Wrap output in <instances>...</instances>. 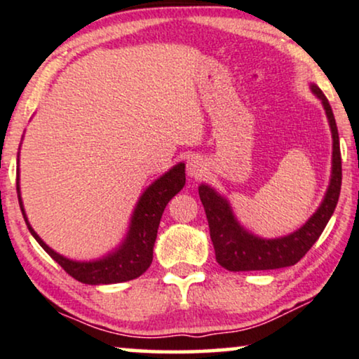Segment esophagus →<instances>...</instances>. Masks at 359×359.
Segmentation results:
<instances>
[{
  "instance_id": "obj_1",
  "label": "esophagus",
  "mask_w": 359,
  "mask_h": 359,
  "mask_svg": "<svg viewBox=\"0 0 359 359\" xmlns=\"http://www.w3.org/2000/svg\"><path fill=\"white\" fill-rule=\"evenodd\" d=\"M186 171H188L189 178L199 180L204 173H206V163H204L201 156H191L188 158V161H186Z\"/></svg>"
}]
</instances>
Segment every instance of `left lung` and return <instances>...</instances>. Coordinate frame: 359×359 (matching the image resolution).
Wrapping results in <instances>:
<instances>
[{
    "label": "left lung",
    "instance_id": "obj_1",
    "mask_svg": "<svg viewBox=\"0 0 359 359\" xmlns=\"http://www.w3.org/2000/svg\"><path fill=\"white\" fill-rule=\"evenodd\" d=\"M310 90L322 102L325 114H327L330 130H332L333 151L332 175H330L327 193H325L322 204L304 226L287 236L264 239V237L252 234L237 221L231 203L221 193H217L212 186L206 183L199 184V198H201L204 211H206L216 260L227 271H272V269L295 265L318 241L325 226L328 224L330 217L334 212L339 189H341V153H339L338 128L332 107L323 92L315 83H310Z\"/></svg>",
    "mask_w": 359,
    "mask_h": 359
}]
</instances>
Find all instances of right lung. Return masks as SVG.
I'll return each instance as SVG.
<instances>
[{
	"label": "right lung",
	"instance_id": "obj_1",
	"mask_svg": "<svg viewBox=\"0 0 359 359\" xmlns=\"http://www.w3.org/2000/svg\"><path fill=\"white\" fill-rule=\"evenodd\" d=\"M186 183L184 163H178L170 171L153 181L140 196L137 206L133 209L132 219L127 231V236L118 248H115L104 257L94 260H72L64 257L49 248L46 242L37 236L27 221L25 206H22L20 189V171H18V199L25 217L26 226L32 237L39 242V245L76 280L87 285H104V283H120L133 280L142 276L150 267L153 260V245L156 241L158 226H160L163 211L171 198L176 196Z\"/></svg>",
	"mask_w": 359,
	"mask_h": 359
}]
</instances>
